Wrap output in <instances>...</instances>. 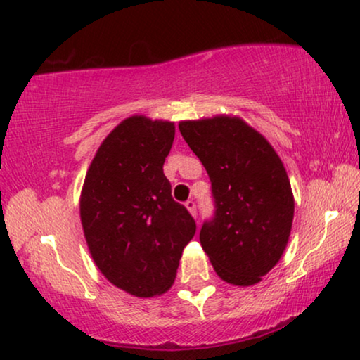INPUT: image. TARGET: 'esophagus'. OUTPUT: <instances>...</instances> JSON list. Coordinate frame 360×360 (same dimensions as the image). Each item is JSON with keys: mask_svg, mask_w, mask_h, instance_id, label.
I'll list each match as a JSON object with an SVG mask.
<instances>
[{"mask_svg": "<svg viewBox=\"0 0 360 360\" xmlns=\"http://www.w3.org/2000/svg\"><path fill=\"white\" fill-rule=\"evenodd\" d=\"M185 207H186V210H188V212H190L191 217H193V218L197 217V203H195L193 200H188V202L185 203Z\"/></svg>", "mask_w": 360, "mask_h": 360, "instance_id": "esophagus-1", "label": "esophagus"}]
</instances>
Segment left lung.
Segmentation results:
<instances>
[{"label":"left lung","mask_w":360,"mask_h":360,"mask_svg":"<svg viewBox=\"0 0 360 360\" xmlns=\"http://www.w3.org/2000/svg\"><path fill=\"white\" fill-rule=\"evenodd\" d=\"M179 129L212 181L217 210L200 231L210 263L235 286L259 283L283 256L292 226L294 197L281 158L240 117L184 120Z\"/></svg>","instance_id":"obj_1"}]
</instances>
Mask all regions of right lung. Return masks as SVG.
Here are the masks:
<instances>
[{"mask_svg": "<svg viewBox=\"0 0 360 360\" xmlns=\"http://www.w3.org/2000/svg\"><path fill=\"white\" fill-rule=\"evenodd\" d=\"M174 139V122L127 117L97 148L82 185L79 210L89 253L114 286L137 297L170 289L197 230L163 175Z\"/></svg>", "mask_w": 360, "mask_h": 360, "instance_id": "right-lung-1", "label": "right lung"}]
</instances>
